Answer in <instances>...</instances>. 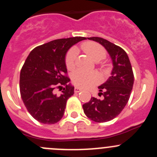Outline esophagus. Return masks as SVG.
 Wrapping results in <instances>:
<instances>
[{
	"instance_id": "34e87169",
	"label": "esophagus",
	"mask_w": 157,
	"mask_h": 157,
	"mask_svg": "<svg viewBox=\"0 0 157 157\" xmlns=\"http://www.w3.org/2000/svg\"><path fill=\"white\" fill-rule=\"evenodd\" d=\"M80 91H82V89H80V88H79V87L74 88V92L75 93H79V92H80Z\"/></svg>"
}]
</instances>
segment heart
Wrapping results in <instances>:
<instances>
[{
	"label": "heart",
	"mask_w": 157,
	"mask_h": 157,
	"mask_svg": "<svg viewBox=\"0 0 157 157\" xmlns=\"http://www.w3.org/2000/svg\"><path fill=\"white\" fill-rule=\"evenodd\" d=\"M81 49L96 62L103 60L106 55V51L104 48L96 42H84L81 44ZM76 57L75 50H71L67 54L65 63L68 70H73L75 67ZM71 77L74 84L82 88L90 87L100 81V77L97 73L86 72L81 70L74 71Z\"/></svg>",
	"instance_id": "b5f03b06"
}]
</instances>
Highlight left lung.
<instances>
[{
	"instance_id": "left-lung-1",
	"label": "left lung",
	"mask_w": 157,
	"mask_h": 157,
	"mask_svg": "<svg viewBox=\"0 0 157 157\" xmlns=\"http://www.w3.org/2000/svg\"><path fill=\"white\" fill-rule=\"evenodd\" d=\"M88 39L104 47L113 67L108 80L98 86L99 95H103V99L91 97L83 105V112L94 122H107L121 113L130 99L134 81L133 69L127 53L121 47L98 36Z\"/></svg>"
}]
</instances>
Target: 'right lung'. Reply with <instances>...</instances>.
<instances>
[{
  "instance_id": "1",
  "label": "right lung",
  "mask_w": 157,
  "mask_h": 157,
  "mask_svg": "<svg viewBox=\"0 0 157 157\" xmlns=\"http://www.w3.org/2000/svg\"><path fill=\"white\" fill-rule=\"evenodd\" d=\"M85 39L52 40L35 48L26 59L20 75V92L27 111L38 122L54 124L63 117L67 101L74 94V87L68 83L65 57L73 45ZM56 89L62 94H55Z\"/></svg>"
}]
</instances>
